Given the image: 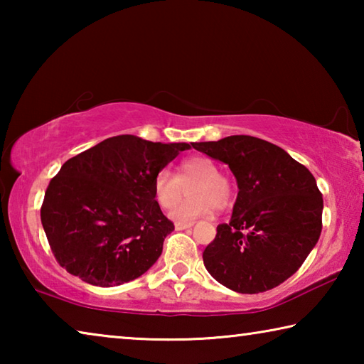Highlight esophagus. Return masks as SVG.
<instances>
[{
    "label": "esophagus",
    "mask_w": 364,
    "mask_h": 364,
    "mask_svg": "<svg viewBox=\"0 0 364 364\" xmlns=\"http://www.w3.org/2000/svg\"><path fill=\"white\" fill-rule=\"evenodd\" d=\"M193 225H194L193 221H188V223H175V230L183 231V230H188V228H191Z\"/></svg>",
    "instance_id": "esophagus-1"
}]
</instances>
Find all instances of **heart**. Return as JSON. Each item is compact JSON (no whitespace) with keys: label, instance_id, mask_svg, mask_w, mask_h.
Masks as SVG:
<instances>
[{"label":"heart","instance_id":"b5f03b06","mask_svg":"<svg viewBox=\"0 0 364 364\" xmlns=\"http://www.w3.org/2000/svg\"><path fill=\"white\" fill-rule=\"evenodd\" d=\"M189 186L191 199L184 202L171 217L178 221H193L210 213L213 208L223 210L232 202L234 189L230 178L220 173L218 165L207 157H189L178 165V176L164 168L154 176L152 194L164 210L180 204L184 186Z\"/></svg>","mask_w":364,"mask_h":364}]
</instances>
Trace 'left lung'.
Masks as SVG:
<instances>
[{
	"label": "left lung",
	"mask_w": 364,
	"mask_h": 364,
	"mask_svg": "<svg viewBox=\"0 0 364 364\" xmlns=\"http://www.w3.org/2000/svg\"><path fill=\"white\" fill-rule=\"evenodd\" d=\"M194 149L226 164L237 181L230 223L202 258L220 284L239 294L269 291L297 271L323 228V194L315 176L279 146L234 134L193 143Z\"/></svg>",
	"instance_id": "obj_1"
}]
</instances>
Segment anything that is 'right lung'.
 Listing matches in <instances>:
<instances>
[{"mask_svg": "<svg viewBox=\"0 0 364 364\" xmlns=\"http://www.w3.org/2000/svg\"><path fill=\"white\" fill-rule=\"evenodd\" d=\"M186 149L191 144L120 134L67 160L41 205L43 230L60 267L101 287L144 274L175 230L154 199V176Z\"/></svg>", "mask_w": 364, "mask_h": 364, "instance_id": "obj_1", "label": "right lung"}]
</instances>
